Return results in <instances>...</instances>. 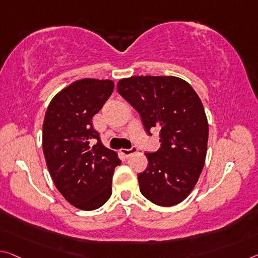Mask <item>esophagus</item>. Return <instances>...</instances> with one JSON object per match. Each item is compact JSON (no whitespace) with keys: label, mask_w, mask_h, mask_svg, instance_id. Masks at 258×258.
I'll use <instances>...</instances> for the list:
<instances>
[{"label":"esophagus","mask_w":258,"mask_h":258,"mask_svg":"<svg viewBox=\"0 0 258 258\" xmlns=\"http://www.w3.org/2000/svg\"><path fill=\"white\" fill-rule=\"evenodd\" d=\"M137 147H132V148L131 149H120V153L124 155V156H126V157H128V156H131V155L132 154H134V153H137Z\"/></svg>","instance_id":"34e87169"}]
</instances>
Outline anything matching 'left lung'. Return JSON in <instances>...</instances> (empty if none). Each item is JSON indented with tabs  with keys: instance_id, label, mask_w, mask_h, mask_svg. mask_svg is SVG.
I'll return each instance as SVG.
<instances>
[{
	"instance_id": "1",
	"label": "left lung",
	"mask_w": 258,
	"mask_h": 258,
	"mask_svg": "<svg viewBox=\"0 0 258 258\" xmlns=\"http://www.w3.org/2000/svg\"><path fill=\"white\" fill-rule=\"evenodd\" d=\"M117 91L140 114L147 133L159 130L161 148L147 153L138 174L141 194L161 207L182 202L199 180L207 156L209 125L203 104L187 81L172 76H133Z\"/></svg>"
}]
</instances>
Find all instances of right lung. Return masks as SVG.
<instances>
[{
    "instance_id": "right-lung-1",
    "label": "right lung",
    "mask_w": 258,
    "mask_h": 258,
    "mask_svg": "<svg viewBox=\"0 0 258 258\" xmlns=\"http://www.w3.org/2000/svg\"><path fill=\"white\" fill-rule=\"evenodd\" d=\"M113 81L77 80L57 93L42 126V148L52 181L67 201L91 211L112 193L117 153L101 142L92 119L113 92Z\"/></svg>"
}]
</instances>
